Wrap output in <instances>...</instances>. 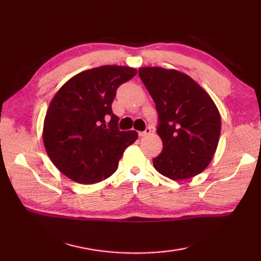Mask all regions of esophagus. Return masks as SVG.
<instances>
[{
  "instance_id": "34e87169",
  "label": "esophagus",
  "mask_w": 261,
  "mask_h": 261,
  "mask_svg": "<svg viewBox=\"0 0 261 261\" xmlns=\"http://www.w3.org/2000/svg\"><path fill=\"white\" fill-rule=\"evenodd\" d=\"M150 132H151V127L150 126H147L145 131H140L139 132V137H146L148 135H150Z\"/></svg>"
}]
</instances>
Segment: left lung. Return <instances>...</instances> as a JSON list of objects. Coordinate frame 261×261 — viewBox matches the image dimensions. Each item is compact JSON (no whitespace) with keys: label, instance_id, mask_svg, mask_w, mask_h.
<instances>
[{"label":"left lung","instance_id":"8db88e82","mask_svg":"<svg viewBox=\"0 0 261 261\" xmlns=\"http://www.w3.org/2000/svg\"><path fill=\"white\" fill-rule=\"evenodd\" d=\"M139 76L156 104L163 151L153 158L159 174L192 178L207 167L221 134L219 110L190 76L175 69L141 67Z\"/></svg>","mask_w":261,"mask_h":261}]
</instances>
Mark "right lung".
Masks as SVG:
<instances>
[{"instance_id":"obj_1","label":"right lung","mask_w":261,"mask_h":261,"mask_svg":"<svg viewBox=\"0 0 261 261\" xmlns=\"http://www.w3.org/2000/svg\"><path fill=\"white\" fill-rule=\"evenodd\" d=\"M137 69L101 66L66 82L51 99L43 122V145L53 164L68 178L95 184L118 169L136 131H120L112 112L118 87ZM110 119L109 122L106 121Z\"/></svg>"}]
</instances>
